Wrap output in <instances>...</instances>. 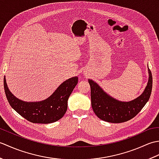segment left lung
<instances>
[{
  "mask_svg": "<svg viewBox=\"0 0 159 159\" xmlns=\"http://www.w3.org/2000/svg\"><path fill=\"white\" fill-rule=\"evenodd\" d=\"M149 79L142 94L129 102H122L112 98L92 80L88 81L91 87V100L93 112L100 119L111 123H121L135 117L149 100L152 88V76L148 68Z\"/></svg>",
  "mask_w": 159,
  "mask_h": 159,
  "instance_id": "1",
  "label": "left lung"
}]
</instances>
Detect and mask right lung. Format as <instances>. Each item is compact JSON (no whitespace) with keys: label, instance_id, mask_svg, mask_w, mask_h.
Returning <instances> with one entry per match:
<instances>
[{"label":"right lung","instance_id":"right-lung-1","mask_svg":"<svg viewBox=\"0 0 159 159\" xmlns=\"http://www.w3.org/2000/svg\"><path fill=\"white\" fill-rule=\"evenodd\" d=\"M78 83V77L66 80L46 100L39 102H25L10 92L4 78V89L7 99L13 109L32 123L50 124L63 117L67 109V100Z\"/></svg>","mask_w":159,"mask_h":159}]
</instances>
